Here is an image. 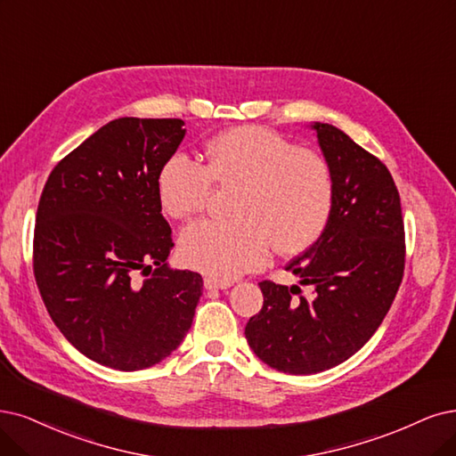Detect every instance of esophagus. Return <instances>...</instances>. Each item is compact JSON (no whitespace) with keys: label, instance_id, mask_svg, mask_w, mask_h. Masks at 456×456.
Returning <instances> with one entry per match:
<instances>
[{"label":"esophagus","instance_id":"1","mask_svg":"<svg viewBox=\"0 0 456 456\" xmlns=\"http://www.w3.org/2000/svg\"><path fill=\"white\" fill-rule=\"evenodd\" d=\"M205 288L210 289H229L231 288V281H222V280H216V278H205Z\"/></svg>","mask_w":456,"mask_h":456}]
</instances>
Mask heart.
Returning a JSON list of instances; mask_svg holds the SVG:
<instances>
[{
    "instance_id": "b5f03b06",
    "label": "heart",
    "mask_w": 456,
    "mask_h": 456,
    "mask_svg": "<svg viewBox=\"0 0 456 456\" xmlns=\"http://www.w3.org/2000/svg\"><path fill=\"white\" fill-rule=\"evenodd\" d=\"M210 183L232 188V222H197L180 234L185 266L216 280H232L259 266L268 242L280 256H297L325 232L334 182L327 161L256 126L232 127L205 146V163L168 158L158 175L163 212L188 219L207 205Z\"/></svg>"
}]
</instances>
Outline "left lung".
Returning <instances> with one entry per match:
<instances>
[{"instance_id":"obj_1","label":"left lung","mask_w":456,"mask_h":456,"mask_svg":"<svg viewBox=\"0 0 456 456\" xmlns=\"http://www.w3.org/2000/svg\"><path fill=\"white\" fill-rule=\"evenodd\" d=\"M330 168L329 225L285 271L298 285L261 281L263 308L246 325L256 355L285 374L306 376L347 361L372 338L403 274V219L395 180L378 158L329 124L308 126ZM300 287L313 293L305 297Z\"/></svg>"}]
</instances>
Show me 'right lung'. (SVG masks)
<instances>
[{
  "label": "right lung",
  "mask_w": 456,
  "mask_h": 456,
  "mask_svg": "<svg viewBox=\"0 0 456 456\" xmlns=\"http://www.w3.org/2000/svg\"><path fill=\"white\" fill-rule=\"evenodd\" d=\"M185 134L178 118H118L65 156L41 193L33 273L45 306L88 359L133 372L188 334L202 278L167 263L173 234L158 175Z\"/></svg>",
  "instance_id": "1"
}]
</instances>
